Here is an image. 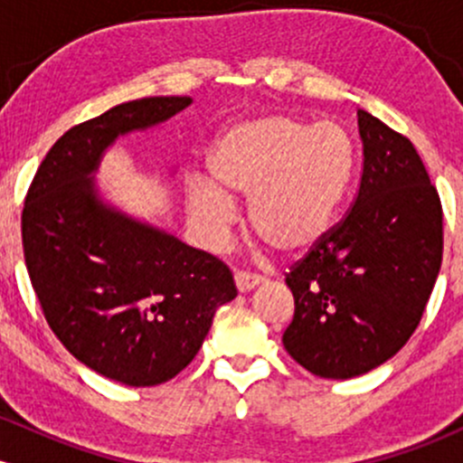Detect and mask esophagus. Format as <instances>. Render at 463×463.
Returning a JSON list of instances; mask_svg holds the SVG:
<instances>
[{"mask_svg": "<svg viewBox=\"0 0 463 463\" xmlns=\"http://www.w3.org/2000/svg\"><path fill=\"white\" fill-rule=\"evenodd\" d=\"M259 283H261V279H259V276H252V274H246V272H237L235 274V285H237V289L241 291H250V289H254V287H257Z\"/></svg>", "mask_w": 463, "mask_h": 463, "instance_id": "1", "label": "esophagus"}]
</instances>
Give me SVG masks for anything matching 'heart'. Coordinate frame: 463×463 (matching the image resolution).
Returning <instances> with one entry per match:
<instances>
[{"instance_id":"1","label":"heart","mask_w":463,"mask_h":463,"mask_svg":"<svg viewBox=\"0 0 463 463\" xmlns=\"http://www.w3.org/2000/svg\"><path fill=\"white\" fill-rule=\"evenodd\" d=\"M354 143L335 124L313 126L269 115L231 128L211 154L215 184H189V213L220 241L235 222V200H248L252 235L280 257L316 246L333 226L354 174Z\"/></svg>"}]
</instances>
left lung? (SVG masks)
<instances>
[{"label":"left lung","instance_id":"obj_1","mask_svg":"<svg viewBox=\"0 0 463 463\" xmlns=\"http://www.w3.org/2000/svg\"><path fill=\"white\" fill-rule=\"evenodd\" d=\"M364 161L346 215L285 276L283 344L322 379L365 374L418 328L442 265V202L413 143L359 110Z\"/></svg>","mask_w":463,"mask_h":463}]
</instances>
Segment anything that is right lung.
I'll use <instances>...</instances> for the list:
<instances>
[{"instance_id": "right-lung-1", "label": "right lung", "mask_w": 463, "mask_h": 463, "mask_svg": "<svg viewBox=\"0 0 463 463\" xmlns=\"http://www.w3.org/2000/svg\"><path fill=\"white\" fill-rule=\"evenodd\" d=\"M189 104L143 98L69 128L36 169L21 213L25 265L50 328L78 361L132 387L187 368L237 287L213 254L106 209L87 176L117 137Z\"/></svg>"}]
</instances>
